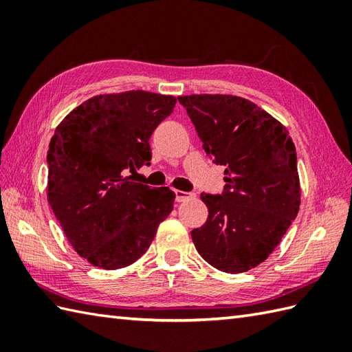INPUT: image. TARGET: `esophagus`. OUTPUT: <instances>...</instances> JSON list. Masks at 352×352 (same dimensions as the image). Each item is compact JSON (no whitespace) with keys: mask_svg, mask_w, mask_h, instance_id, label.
I'll list each match as a JSON object with an SVG mask.
<instances>
[{"mask_svg":"<svg viewBox=\"0 0 352 352\" xmlns=\"http://www.w3.org/2000/svg\"><path fill=\"white\" fill-rule=\"evenodd\" d=\"M189 197H192V193L183 192V190H175V201H177V203H182V201L188 199Z\"/></svg>","mask_w":352,"mask_h":352,"instance_id":"esophagus-1","label":"esophagus"}]
</instances>
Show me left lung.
Listing matches in <instances>:
<instances>
[{"instance_id":"obj_1","label":"left lung","mask_w":352,"mask_h":352,"mask_svg":"<svg viewBox=\"0 0 352 352\" xmlns=\"http://www.w3.org/2000/svg\"><path fill=\"white\" fill-rule=\"evenodd\" d=\"M178 101L206 153L226 166L222 195L201 193L208 218L192 230V241L219 271H250L278 246L300 210L294 142L286 126L241 96L186 95Z\"/></svg>"}]
</instances>
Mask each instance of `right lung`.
<instances>
[{
	"mask_svg": "<svg viewBox=\"0 0 352 352\" xmlns=\"http://www.w3.org/2000/svg\"><path fill=\"white\" fill-rule=\"evenodd\" d=\"M175 102L172 95L145 91L96 95L51 138L48 203L72 248L91 265L134 263L174 208L169 188L153 189L125 174L148 166L149 138Z\"/></svg>",
	"mask_w": 352,
	"mask_h": 352,
	"instance_id": "add662e5",
	"label": "right lung"
}]
</instances>
